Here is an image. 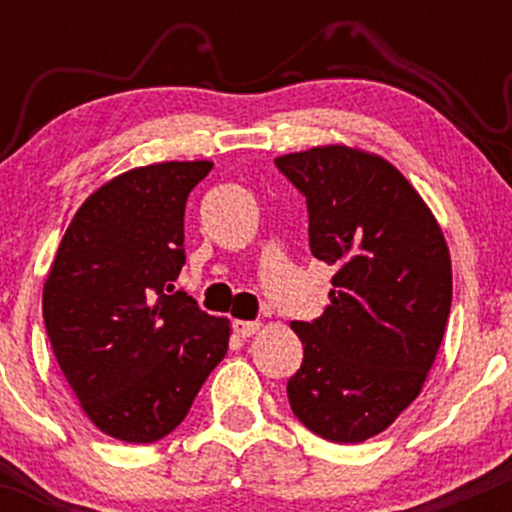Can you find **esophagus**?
<instances>
[{
  "label": "esophagus",
  "instance_id": "1",
  "mask_svg": "<svg viewBox=\"0 0 512 512\" xmlns=\"http://www.w3.org/2000/svg\"><path fill=\"white\" fill-rule=\"evenodd\" d=\"M262 330V322H252V320H236L233 322V332L238 334V337H252V334H257Z\"/></svg>",
  "mask_w": 512,
  "mask_h": 512
}]
</instances>
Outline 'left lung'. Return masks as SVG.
Listing matches in <instances>:
<instances>
[{
	"label": "left lung",
	"mask_w": 512,
	"mask_h": 512,
	"mask_svg": "<svg viewBox=\"0 0 512 512\" xmlns=\"http://www.w3.org/2000/svg\"><path fill=\"white\" fill-rule=\"evenodd\" d=\"M274 163L308 204L310 252L337 269L325 313L291 322L303 342L291 409L320 438L363 443L419 397L436 361L452 303L448 243L383 156L330 144Z\"/></svg>",
	"instance_id": "8db88e82"
}]
</instances>
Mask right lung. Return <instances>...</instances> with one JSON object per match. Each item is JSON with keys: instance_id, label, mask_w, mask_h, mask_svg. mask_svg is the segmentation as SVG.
<instances>
[{"instance_id": "obj_1", "label": "right lung", "mask_w": 512, "mask_h": 512, "mask_svg": "<svg viewBox=\"0 0 512 512\" xmlns=\"http://www.w3.org/2000/svg\"><path fill=\"white\" fill-rule=\"evenodd\" d=\"M211 161L117 175L81 204L43 286L52 351L103 433L154 443L185 419L228 351L226 317L173 291L185 264V204Z\"/></svg>"}]
</instances>
